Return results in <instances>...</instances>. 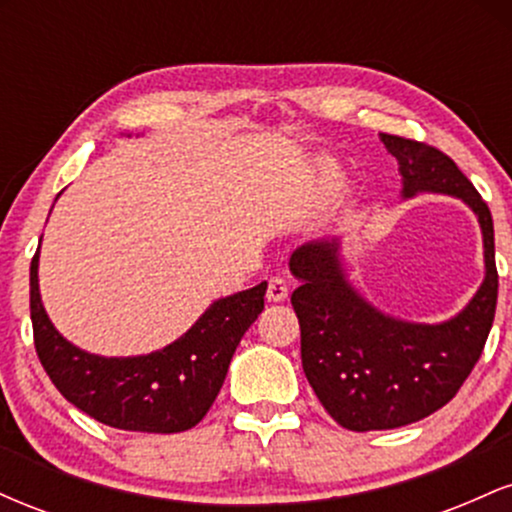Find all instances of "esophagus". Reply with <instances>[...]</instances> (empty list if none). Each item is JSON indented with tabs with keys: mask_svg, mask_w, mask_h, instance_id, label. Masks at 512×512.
I'll return each mask as SVG.
<instances>
[{
	"mask_svg": "<svg viewBox=\"0 0 512 512\" xmlns=\"http://www.w3.org/2000/svg\"><path fill=\"white\" fill-rule=\"evenodd\" d=\"M286 296H289V284H286V279H281V276H272V279L267 281V301L281 303L286 301Z\"/></svg>",
	"mask_w": 512,
	"mask_h": 512,
	"instance_id": "34e87169",
	"label": "esophagus"
}]
</instances>
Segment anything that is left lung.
Instances as JSON below:
<instances>
[{
    "label": "left lung",
    "mask_w": 512,
    "mask_h": 512,
    "mask_svg": "<svg viewBox=\"0 0 512 512\" xmlns=\"http://www.w3.org/2000/svg\"><path fill=\"white\" fill-rule=\"evenodd\" d=\"M397 158L404 197L443 192L464 199L484 233L486 279L460 315L443 325L392 320L346 284L337 243H308L291 255L301 281L291 305L301 325L305 378L327 414L349 431H385L424 419L457 395L489 339L498 298L491 211L448 154L426 142L380 134Z\"/></svg>",
    "instance_id": "obj_1"
}]
</instances>
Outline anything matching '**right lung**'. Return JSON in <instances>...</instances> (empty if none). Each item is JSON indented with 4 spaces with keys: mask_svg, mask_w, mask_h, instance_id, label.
Instances as JSON below:
<instances>
[{
    "mask_svg": "<svg viewBox=\"0 0 512 512\" xmlns=\"http://www.w3.org/2000/svg\"><path fill=\"white\" fill-rule=\"evenodd\" d=\"M267 284L216 301L178 342L149 356L103 358L69 344L52 327L38 293V252L31 262L35 354L52 385L91 419L120 431L180 433L204 419L236 346L264 310Z\"/></svg>",
    "mask_w": 512,
    "mask_h": 512,
    "instance_id": "1",
    "label": "right lung"
}]
</instances>
